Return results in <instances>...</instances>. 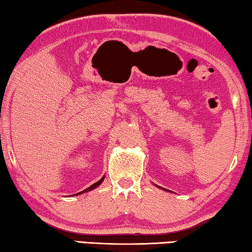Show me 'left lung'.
<instances>
[{"label":"left lung","instance_id":"8db88e82","mask_svg":"<svg viewBox=\"0 0 252 252\" xmlns=\"http://www.w3.org/2000/svg\"><path fill=\"white\" fill-rule=\"evenodd\" d=\"M156 186H157V185H156ZM157 187H158V186H157ZM158 188H160V187H158ZM160 189H162V188H160ZM163 190H164V191H168V190H165V189H163Z\"/></svg>","mask_w":252,"mask_h":252}]
</instances>
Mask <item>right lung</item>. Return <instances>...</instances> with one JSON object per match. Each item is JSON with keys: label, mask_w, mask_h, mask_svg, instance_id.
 I'll list each match as a JSON object with an SVG mask.
<instances>
[{"label": "right lung", "mask_w": 252, "mask_h": 252, "mask_svg": "<svg viewBox=\"0 0 252 252\" xmlns=\"http://www.w3.org/2000/svg\"><path fill=\"white\" fill-rule=\"evenodd\" d=\"M104 176L103 177H102L101 179H100V180L99 181H97V182H95V183H93V185L92 186H90V187H89V188H87V189H85V190H83V191H81V192H79V193H75V194H72V195H79V194H82V193H85V192H88V191H91V190H93V189H95V188H97V187H99L100 185H101V183L102 182H103V180H104ZM72 195H71V197H72Z\"/></svg>", "instance_id": "obj_1"}]
</instances>
